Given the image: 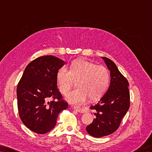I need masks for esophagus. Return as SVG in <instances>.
Listing matches in <instances>:
<instances>
[{
	"label": "esophagus",
	"instance_id": "34e87169",
	"mask_svg": "<svg viewBox=\"0 0 152 152\" xmlns=\"http://www.w3.org/2000/svg\"><path fill=\"white\" fill-rule=\"evenodd\" d=\"M74 109L78 112H80V113H85V112L87 111V108L84 107H75Z\"/></svg>",
	"mask_w": 152,
	"mask_h": 152
}]
</instances>
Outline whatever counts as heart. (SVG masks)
I'll return each mask as SVG.
<instances>
[{
    "mask_svg": "<svg viewBox=\"0 0 152 152\" xmlns=\"http://www.w3.org/2000/svg\"><path fill=\"white\" fill-rule=\"evenodd\" d=\"M75 80H78V88L67 94L66 99L71 104H80L86 102L88 97L96 100L104 94L109 85L110 73L103 65L79 59L72 62L70 70L62 67L56 75L58 87L64 94L70 91Z\"/></svg>",
    "mask_w": 152,
    "mask_h": 152,
    "instance_id": "heart-1",
    "label": "heart"
}]
</instances>
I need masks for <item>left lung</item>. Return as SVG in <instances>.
Instances as JSON below:
<instances>
[{
	"instance_id": "8db88e82",
	"label": "left lung",
	"mask_w": 152,
	"mask_h": 152,
	"mask_svg": "<svg viewBox=\"0 0 152 152\" xmlns=\"http://www.w3.org/2000/svg\"><path fill=\"white\" fill-rule=\"evenodd\" d=\"M110 74V83L99 102L90 108L96 111V118L86 130L94 137H102L114 132L130 107L129 83L118 70L114 62L102 57Z\"/></svg>"
}]
</instances>
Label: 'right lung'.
Returning <instances> with one entry per match:
<instances>
[{"mask_svg":"<svg viewBox=\"0 0 152 152\" xmlns=\"http://www.w3.org/2000/svg\"><path fill=\"white\" fill-rule=\"evenodd\" d=\"M65 62L52 55L37 58L28 65L17 88L19 116L35 133L55 126L58 115L68 107L57 88L56 75ZM50 99H53L49 102Z\"/></svg>","mask_w":152,"mask_h":152,"instance_id":"obj_1","label":"right lung"}]
</instances>
